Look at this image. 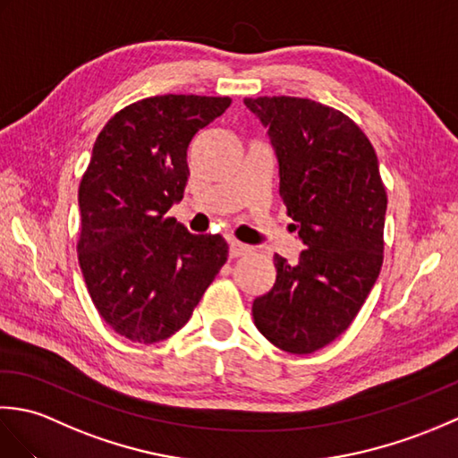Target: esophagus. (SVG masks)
<instances>
[{
	"mask_svg": "<svg viewBox=\"0 0 458 458\" xmlns=\"http://www.w3.org/2000/svg\"><path fill=\"white\" fill-rule=\"evenodd\" d=\"M250 251V246L242 244L238 240H230V258H240V256H246Z\"/></svg>",
	"mask_w": 458,
	"mask_h": 458,
	"instance_id": "1",
	"label": "esophagus"
}]
</instances>
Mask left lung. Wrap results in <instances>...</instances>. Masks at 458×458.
I'll return each instance as SVG.
<instances>
[{"label": "left lung", "mask_w": 458, "mask_h": 458, "mask_svg": "<svg viewBox=\"0 0 458 458\" xmlns=\"http://www.w3.org/2000/svg\"><path fill=\"white\" fill-rule=\"evenodd\" d=\"M267 128L279 197L305 250L276 256L277 277L251 305L258 330L291 354H310L352 323L384 261L387 197L372 143L335 108L293 96L246 98Z\"/></svg>", "instance_id": "1"}]
</instances>
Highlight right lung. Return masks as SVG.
Segmentation results:
<instances>
[{
    "mask_svg": "<svg viewBox=\"0 0 458 458\" xmlns=\"http://www.w3.org/2000/svg\"><path fill=\"white\" fill-rule=\"evenodd\" d=\"M230 104L153 96L125 106L96 138L79 189V264L102 318L131 343H159L187 325L226 264L220 234H191L165 214L187 187L191 140Z\"/></svg>",
    "mask_w": 458,
    "mask_h": 458,
    "instance_id": "1",
    "label": "right lung"
}]
</instances>
